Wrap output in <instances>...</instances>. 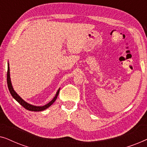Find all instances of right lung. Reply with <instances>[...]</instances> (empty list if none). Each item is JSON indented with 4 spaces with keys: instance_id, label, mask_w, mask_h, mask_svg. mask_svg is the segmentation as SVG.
<instances>
[{
    "instance_id": "add662e5",
    "label": "right lung",
    "mask_w": 147,
    "mask_h": 147,
    "mask_svg": "<svg viewBox=\"0 0 147 147\" xmlns=\"http://www.w3.org/2000/svg\"><path fill=\"white\" fill-rule=\"evenodd\" d=\"M7 85H8V88H9L10 93H11V96H13L14 99L17 100V101L19 102L22 106H23V107L25 108V109L30 110V111H33V112L43 111V110H45V109H47V108H49L50 106H51L52 104H53V102L55 101L56 99H57V96L58 94H59V90H60V88H59V90H57V93H56L55 97L53 98V100H52L51 101H50L48 104H45V105L38 106H34V105H32L31 104H29L28 102H25L23 99H22V98L18 95L17 92H16L13 89V86H12V83L11 81V77H10V68H9V62H8V70H7Z\"/></svg>"
}]
</instances>
